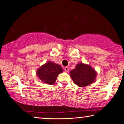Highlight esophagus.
<instances>
[{
	"label": "esophagus",
	"instance_id": "obj_1",
	"mask_svg": "<svg viewBox=\"0 0 124 124\" xmlns=\"http://www.w3.org/2000/svg\"><path fill=\"white\" fill-rule=\"evenodd\" d=\"M64 70H65L66 72H68L69 71V68L68 67H65L64 68Z\"/></svg>",
	"mask_w": 124,
	"mask_h": 124
}]
</instances>
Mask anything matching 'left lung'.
<instances>
[{
    "mask_svg": "<svg viewBox=\"0 0 124 124\" xmlns=\"http://www.w3.org/2000/svg\"><path fill=\"white\" fill-rule=\"evenodd\" d=\"M70 77L76 85L84 87L95 81L96 73L90 66L81 62L76 65V68L70 71Z\"/></svg>",
    "mask_w": 124,
    "mask_h": 124,
    "instance_id": "left-lung-1",
    "label": "left lung"
}]
</instances>
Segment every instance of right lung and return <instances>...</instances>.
Segmentation results:
<instances>
[{"instance_id": "obj_1", "label": "right lung", "mask_w": 124, "mask_h": 124, "mask_svg": "<svg viewBox=\"0 0 124 124\" xmlns=\"http://www.w3.org/2000/svg\"><path fill=\"white\" fill-rule=\"evenodd\" d=\"M62 71L60 65L48 62L38 69L37 74L43 82L52 85L55 82L58 74Z\"/></svg>"}]
</instances>
